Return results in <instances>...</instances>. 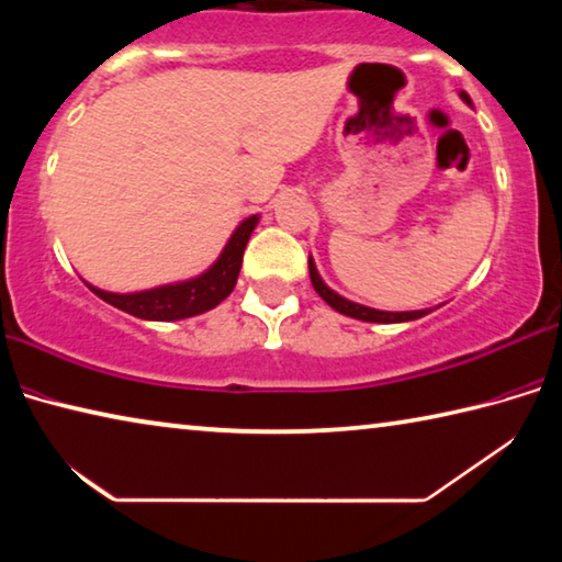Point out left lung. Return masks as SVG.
<instances>
[{
  "instance_id": "left-lung-1",
  "label": "left lung",
  "mask_w": 562,
  "mask_h": 562,
  "mask_svg": "<svg viewBox=\"0 0 562 562\" xmlns=\"http://www.w3.org/2000/svg\"><path fill=\"white\" fill-rule=\"evenodd\" d=\"M461 99L465 103H471L469 93L461 91ZM310 280H312V288H315V292L319 294L322 300H325L331 310L341 312V315L347 317H355V319H361V322H382V325H392V322H412V319H418L424 315H429V310H416V312H382V310H372V307H364V304H357V302H349L341 297V294H337L335 290H329L325 282H322L319 272L315 268V262H312L310 258Z\"/></svg>"
}]
</instances>
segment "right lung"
<instances>
[{"instance_id":"obj_1","label":"right lung","mask_w":562,"mask_h":562,"mask_svg":"<svg viewBox=\"0 0 562 562\" xmlns=\"http://www.w3.org/2000/svg\"><path fill=\"white\" fill-rule=\"evenodd\" d=\"M260 217L252 215L237 225L231 240H227L221 258L215 260L211 270L198 274L193 280L166 284V288H154L146 292H133V294H116V292H103L99 288H89L99 294L103 302L113 304L123 312H128L133 317L140 319H156V322H170V319H186L203 315V312L213 310L221 304L227 294L235 290L237 274L243 268V252L245 245L250 240V235L258 225Z\"/></svg>"}]
</instances>
